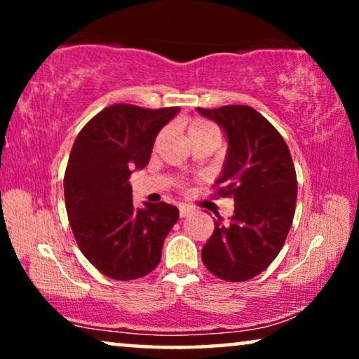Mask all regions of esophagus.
Instances as JSON below:
<instances>
[{"mask_svg": "<svg viewBox=\"0 0 359 359\" xmlns=\"http://www.w3.org/2000/svg\"><path fill=\"white\" fill-rule=\"evenodd\" d=\"M191 212H193V208H189V205H184V204L180 205V215H181V217H186V215H189Z\"/></svg>", "mask_w": 359, "mask_h": 359, "instance_id": "34e87169", "label": "esophagus"}]
</instances>
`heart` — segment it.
Wrapping results in <instances>:
<instances>
[{
    "mask_svg": "<svg viewBox=\"0 0 359 359\" xmlns=\"http://www.w3.org/2000/svg\"><path fill=\"white\" fill-rule=\"evenodd\" d=\"M186 137H188V140L199 139V137H219V130L212 122L204 119H194L189 122Z\"/></svg>",
    "mask_w": 359,
    "mask_h": 359,
    "instance_id": "obj_1",
    "label": "heart"
}]
</instances>
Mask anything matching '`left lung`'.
<instances>
[{
  "instance_id": "left-lung-1",
  "label": "left lung",
  "mask_w": 359,
  "mask_h": 359,
  "mask_svg": "<svg viewBox=\"0 0 359 359\" xmlns=\"http://www.w3.org/2000/svg\"><path fill=\"white\" fill-rule=\"evenodd\" d=\"M227 137V155L215 186L232 196L233 215L215 229L201 257L224 281L240 283L264 271L283 248L297 199V178L281 134L250 106L198 107Z\"/></svg>"
}]
</instances>
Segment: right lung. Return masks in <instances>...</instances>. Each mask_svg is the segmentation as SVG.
I'll return each instance as SVG.
<instances>
[{
	"label": "right lung",
	"mask_w": 359,
	"mask_h": 359,
	"mask_svg": "<svg viewBox=\"0 0 359 359\" xmlns=\"http://www.w3.org/2000/svg\"><path fill=\"white\" fill-rule=\"evenodd\" d=\"M178 112L112 104L73 144L63 178L68 220L81 253L107 278L130 281L154 271L180 217L178 208L166 203L135 209L129 183L149 165L156 135Z\"/></svg>",
	"instance_id": "obj_1"
}]
</instances>
